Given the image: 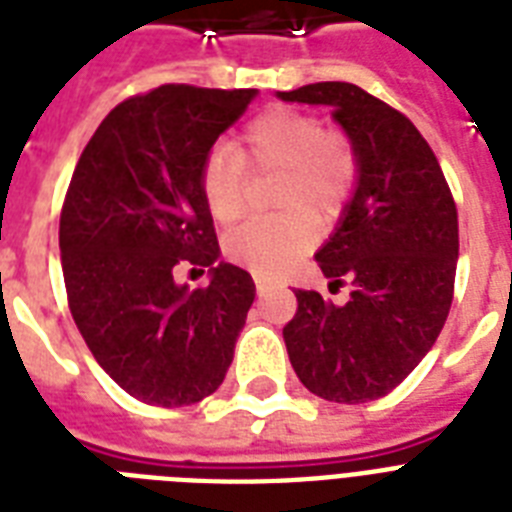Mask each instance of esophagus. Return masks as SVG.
Masks as SVG:
<instances>
[{
  "label": "esophagus",
  "mask_w": 512,
  "mask_h": 512,
  "mask_svg": "<svg viewBox=\"0 0 512 512\" xmlns=\"http://www.w3.org/2000/svg\"><path fill=\"white\" fill-rule=\"evenodd\" d=\"M255 287H257V295L265 297V295H268V292H271V289H273V284H271V281H265V279H260V276H257V279H255Z\"/></svg>",
  "instance_id": "obj_1"
}]
</instances>
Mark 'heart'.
I'll use <instances>...</instances> for the list:
<instances>
[{
    "label": "heart",
    "mask_w": 512,
    "mask_h": 512,
    "mask_svg": "<svg viewBox=\"0 0 512 512\" xmlns=\"http://www.w3.org/2000/svg\"><path fill=\"white\" fill-rule=\"evenodd\" d=\"M247 172H279L273 217L249 220L225 239V255L257 276H276L311 247L313 228L342 215L361 175L356 143L324 119L297 108H268L239 132L233 146H215L199 167V191L217 225H233L247 209Z\"/></svg>",
    "instance_id": "obj_1"
}]
</instances>
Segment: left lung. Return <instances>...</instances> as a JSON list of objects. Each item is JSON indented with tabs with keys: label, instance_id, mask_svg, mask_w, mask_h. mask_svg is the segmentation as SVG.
I'll return each instance as SVG.
<instances>
[{
	"label": "left lung",
	"instance_id": "8db88e82",
	"mask_svg": "<svg viewBox=\"0 0 512 512\" xmlns=\"http://www.w3.org/2000/svg\"><path fill=\"white\" fill-rule=\"evenodd\" d=\"M279 98L332 106L361 159L345 217L316 252L332 287L353 284L350 300L340 308L297 289L284 342L311 393L364 404L401 385L444 329L460 255L457 204L428 140L380 98L348 82L305 84Z\"/></svg>",
	"mask_w": 512,
	"mask_h": 512
}]
</instances>
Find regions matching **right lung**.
Returning a JSON list of instances; mask_svg holds the SVG:
<instances>
[{"mask_svg":"<svg viewBox=\"0 0 512 512\" xmlns=\"http://www.w3.org/2000/svg\"><path fill=\"white\" fill-rule=\"evenodd\" d=\"M257 90L162 84L122 100L84 146L60 209L68 308L111 380L154 406L220 388L255 300L244 268L220 263L207 288L175 285L177 264L215 265L199 167Z\"/></svg>","mask_w":512,"mask_h":512,"instance_id":"right-lung-1","label":"right lung"}]
</instances>
